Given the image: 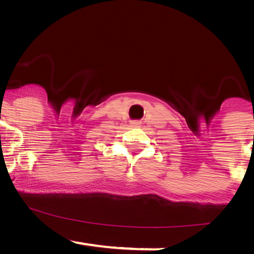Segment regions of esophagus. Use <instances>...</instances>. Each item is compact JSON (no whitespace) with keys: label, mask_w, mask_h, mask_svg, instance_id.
I'll list each match as a JSON object with an SVG mask.
<instances>
[{"label":"esophagus","mask_w":254,"mask_h":254,"mask_svg":"<svg viewBox=\"0 0 254 254\" xmlns=\"http://www.w3.org/2000/svg\"><path fill=\"white\" fill-rule=\"evenodd\" d=\"M130 126H132V127H139L140 122L139 121H133V122H130Z\"/></svg>","instance_id":"1"}]
</instances>
